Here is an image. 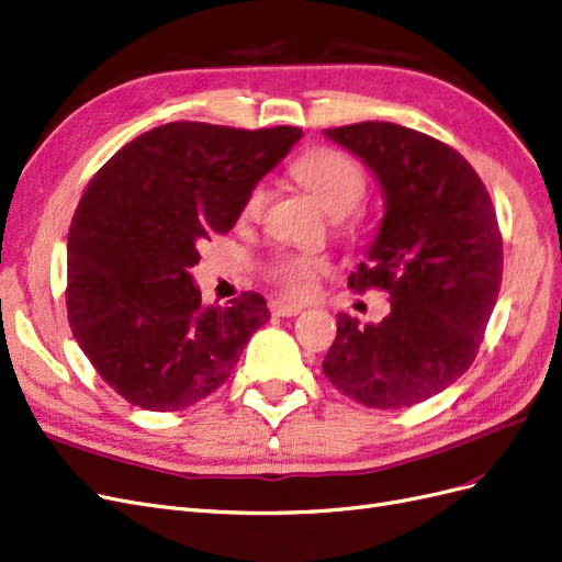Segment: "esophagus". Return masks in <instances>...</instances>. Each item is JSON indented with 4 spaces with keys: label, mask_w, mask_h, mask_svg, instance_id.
Wrapping results in <instances>:
<instances>
[{
    "label": "esophagus",
    "mask_w": 562,
    "mask_h": 562,
    "mask_svg": "<svg viewBox=\"0 0 562 562\" xmlns=\"http://www.w3.org/2000/svg\"><path fill=\"white\" fill-rule=\"evenodd\" d=\"M269 308H272L274 316L288 318V316H297L304 306L302 304H290V302H272V304H269Z\"/></svg>",
    "instance_id": "obj_1"
}]
</instances>
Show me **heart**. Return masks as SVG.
<instances>
[{
    "label": "heart",
    "instance_id": "heart-1",
    "mask_svg": "<svg viewBox=\"0 0 562 562\" xmlns=\"http://www.w3.org/2000/svg\"><path fill=\"white\" fill-rule=\"evenodd\" d=\"M295 179L312 192L318 204L337 218L351 214L367 192L364 169L356 158L337 148H316L293 165ZM269 190L265 183L250 188L241 206L244 221H258L267 206ZM274 281L285 293L302 297L312 293L316 279L330 272V262L314 254H285L272 265Z\"/></svg>",
    "mask_w": 562,
    "mask_h": 562
}]
</instances>
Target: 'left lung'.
Here are the masks:
<instances>
[{
  "label": "left lung",
  "mask_w": 562,
  "mask_h": 562,
  "mask_svg": "<svg viewBox=\"0 0 562 562\" xmlns=\"http://www.w3.org/2000/svg\"><path fill=\"white\" fill-rule=\"evenodd\" d=\"M376 177L383 218L348 288L389 293L391 314L360 325L337 314L323 372L370 409H404L449 389L476 358L502 283L497 216L472 165L395 123L325 130Z\"/></svg>",
  "instance_id": "1"
}]
</instances>
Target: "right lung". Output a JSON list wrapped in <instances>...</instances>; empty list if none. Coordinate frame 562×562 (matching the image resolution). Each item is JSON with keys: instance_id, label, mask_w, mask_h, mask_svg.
Here are the masks:
<instances>
[{"instance_id": "1", "label": "right lung", "mask_w": 562, "mask_h": 562, "mask_svg": "<svg viewBox=\"0 0 562 562\" xmlns=\"http://www.w3.org/2000/svg\"><path fill=\"white\" fill-rule=\"evenodd\" d=\"M300 137L285 125L167 123L88 183L67 239V316L97 374L127 402L177 412L204 400L269 321L258 293L204 306L190 267Z\"/></svg>"}]
</instances>
